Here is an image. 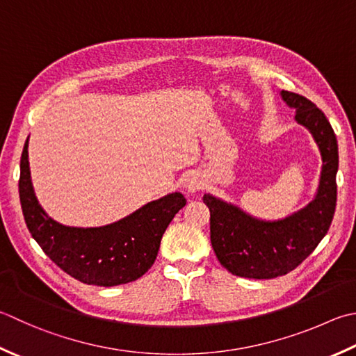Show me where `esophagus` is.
<instances>
[{
	"mask_svg": "<svg viewBox=\"0 0 356 356\" xmlns=\"http://www.w3.org/2000/svg\"><path fill=\"white\" fill-rule=\"evenodd\" d=\"M185 188H186L188 193H196L197 190H200V188H202V180L193 179V177L188 179L186 184H185Z\"/></svg>",
	"mask_w": 356,
	"mask_h": 356,
	"instance_id": "esophagus-1",
	"label": "esophagus"
}]
</instances>
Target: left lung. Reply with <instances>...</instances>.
Returning a JSON list of instances; mask_svg holds the SVG:
<instances>
[{"label":"left lung","mask_w":356,"mask_h":356,"mask_svg":"<svg viewBox=\"0 0 356 356\" xmlns=\"http://www.w3.org/2000/svg\"><path fill=\"white\" fill-rule=\"evenodd\" d=\"M284 102L296 109V122L309 128L323 156L315 200L290 218L264 222L210 194V238L216 256L229 273L248 280H273L307 259L327 234L337 207L338 142L324 113L305 97L282 90Z\"/></svg>","instance_id":"8db88e82"}]
</instances>
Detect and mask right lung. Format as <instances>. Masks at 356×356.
<instances>
[{"mask_svg":"<svg viewBox=\"0 0 356 356\" xmlns=\"http://www.w3.org/2000/svg\"><path fill=\"white\" fill-rule=\"evenodd\" d=\"M18 190L26 225L41 250L75 280L100 287L128 284L143 276L156 261L166 227L186 204L182 194L174 193L115 224L65 227L49 218L35 197L27 140L21 154Z\"/></svg>","mask_w":356,"mask_h":356,"instance_id":"add662e5","label":"right lung"}]
</instances>
